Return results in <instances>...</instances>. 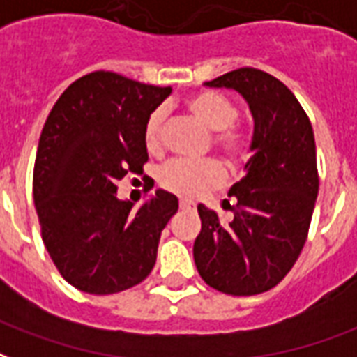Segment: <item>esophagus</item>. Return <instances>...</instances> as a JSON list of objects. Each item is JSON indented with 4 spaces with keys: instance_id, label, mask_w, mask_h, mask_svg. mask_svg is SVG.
Here are the masks:
<instances>
[{
    "instance_id": "34e87169",
    "label": "esophagus",
    "mask_w": 357,
    "mask_h": 357,
    "mask_svg": "<svg viewBox=\"0 0 357 357\" xmlns=\"http://www.w3.org/2000/svg\"><path fill=\"white\" fill-rule=\"evenodd\" d=\"M179 208L181 210H195V202H191V200H179Z\"/></svg>"
}]
</instances>
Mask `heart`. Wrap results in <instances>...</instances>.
Returning a JSON list of instances; mask_svg holds the SVG:
<instances>
[{
  "label": "heart",
  "instance_id": "1",
  "mask_svg": "<svg viewBox=\"0 0 357 357\" xmlns=\"http://www.w3.org/2000/svg\"><path fill=\"white\" fill-rule=\"evenodd\" d=\"M185 109L200 125L212 134V145L223 157L240 165L250 157L252 139L244 130L232 125L236 121V107L231 100L218 92L202 91L192 94L185 102ZM162 126L165 112L155 109L147 117L144 128V142L149 153H160L162 149ZM160 185L185 199H197L204 192L212 191L225 181V172L215 160H174L160 170Z\"/></svg>",
  "mask_w": 357,
  "mask_h": 357
}]
</instances>
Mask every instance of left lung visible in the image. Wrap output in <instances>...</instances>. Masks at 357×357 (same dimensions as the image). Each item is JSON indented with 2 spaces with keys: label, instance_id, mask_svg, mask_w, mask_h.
<instances>
[{
  "label": "left lung",
  "instance_id": "left-lung-1",
  "mask_svg": "<svg viewBox=\"0 0 357 357\" xmlns=\"http://www.w3.org/2000/svg\"><path fill=\"white\" fill-rule=\"evenodd\" d=\"M232 89L253 117L252 158L234 183L225 223L204 204L192 245L206 284L227 295H257L284 278L306 242L318 197L316 142L310 121L286 84L265 71L240 68L204 83Z\"/></svg>",
  "mask_w": 357,
  "mask_h": 357
}]
</instances>
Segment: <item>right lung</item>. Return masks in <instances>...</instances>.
<instances>
[{
  "mask_svg": "<svg viewBox=\"0 0 357 357\" xmlns=\"http://www.w3.org/2000/svg\"><path fill=\"white\" fill-rule=\"evenodd\" d=\"M170 92L92 71L62 92L47 117L33 202L52 263L81 291H125L155 266L160 232L178 212V199L157 189L134 210L117 199V181L144 172L145 123Z\"/></svg>",
  "mask_w": 357,
  "mask_h": 357,
  "instance_id": "add662e5",
  "label": "right lung"
}]
</instances>
